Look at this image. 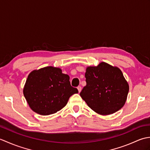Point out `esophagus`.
<instances>
[{"label":"esophagus","instance_id":"obj_1","mask_svg":"<svg viewBox=\"0 0 150 150\" xmlns=\"http://www.w3.org/2000/svg\"><path fill=\"white\" fill-rule=\"evenodd\" d=\"M77 89H78V91H79V93H80V92L81 91V90H82V88H81V86H78L77 87Z\"/></svg>","mask_w":150,"mask_h":150}]
</instances>
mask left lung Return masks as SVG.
Instances as JSON below:
<instances>
[{
  "instance_id": "obj_1",
  "label": "left lung",
  "mask_w": 150,
  "mask_h": 150,
  "mask_svg": "<svg viewBox=\"0 0 150 150\" xmlns=\"http://www.w3.org/2000/svg\"><path fill=\"white\" fill-rule=\"evenodd\" d=\"M85 77L86 85L80 95L95 112L102 115L113 114L125 104L129 85L118 67L102 62L87 67Z\"/></svg>"
}]
</instances>
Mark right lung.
<instances>
[{"label": "right lung", "instance_id": "obj_1", "mask_svg": "<svg viewBox=\"0 0 150 150\" xmlns=\"http://www.w3.org/2000/svg\"><path fill=\"white\" fill-rule=\"evenodd\" d=\"M78 92L70 84L69 75L53 66L31 71L23 89L31 109L41 115L57 113L66 106L72 95Z\"/></svg>", "mask_w": 150, "mask_h": 150}]
</instances>
